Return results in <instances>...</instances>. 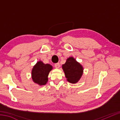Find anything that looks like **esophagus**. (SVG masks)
Instances as JSON below:
<instances>
[{
  "instance_id": "1",
  "label": "esophagus",
  "mask_w": 120,
  "mask_h": 120,
  "mask_svg": "<svg viewBox=\"0 0 120 120\" xmlns=\"http://www.w3.org/2000/svg\"><path fill=\"white\" fill-rule=\"evenodd\" d=\"M54 67H55L56 68H59L60 67V64L59 63H56V64H54Z\"/></svg>"
}]
</instances>
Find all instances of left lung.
I'll return each instance as SVG.
<instances>
[{"mask_svg":"<svg viewBox=\"0 0 120 120\" xmlns=\"http://www.w3.org/2000/svg\"><path fill=\"white\" fill-rule=\"evenodd\" d=\"M65 76L70 83L75 84L78 82L83 73V68L79 63L73 57L69 58L66 62L62 65Z\"/></svg>","mask_w":120,"mask_h":120,"instance_id":"1","label":"left lung"}]
</instances>
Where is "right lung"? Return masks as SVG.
<instances>
[{"mask_svg": "<svg viewBox=\"0 0 120 120\" xmlns=\"http://www.w3.org/2000/svg\"><path fill=\"white\" fill-rule=\"evenodd\" d=\"M52 67L49 64H44L42 61H38L32 69V78L34 82L39 85H44L48 80V75Z\"/></svg>", "mask_w": 120, "mask_h": 120, "instance_id": "right-lung-1", "label": "right lung"}]
</instances>
